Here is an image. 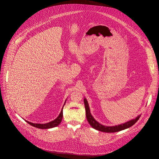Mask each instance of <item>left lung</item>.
<instances>
[{"label": "left lung", "mask_w": 159, "mask_h": 159, "mask_svg": "<svg viewBox=\"0 0 159 159\" xmlns=\"http://www.w3.org/2000/svg\"><path fill=\"white\" fill-rule=\"evenodd\" d=\"M84 104H85V114H86V117H87V120L88 123H89L90 125L92 127L93 129L98 130L99 131H102L105 133H115V132H118L120 131H122V130L126 129L127 128H129L130 127L133 126V125L140 118L141 115H139L134 119H132L131 121H127L125 123L118 125L115 126H105L103 125L100 124L98 123L96 120L93 118V117L91 115L90 113V109L89 107V104L87 99L84 98Z\"/></svg>", "instance_id": "1"}]
</instances>
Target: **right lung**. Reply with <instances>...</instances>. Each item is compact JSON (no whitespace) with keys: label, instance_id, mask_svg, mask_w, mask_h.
<instances>
[{"label":"right lung","instance_id":"right-lung-1","mask_svg":"<svg viewBox=\"0 0 159 159\" xmlns=\"http://www.w3.org/2000/svg\"><path fill=\"white\" fill-rule=\"evenodd\" d=\"M66 102L64 104V105H65ZM64 107V106H63ZM62 117H63V107H62V109L61 111V112L60 113V115H58V117H57L56 119H55L54 121H50L49 123H44V124H40V123H33L31 122H29L28 121H25L28 123L30 124V125L33 126V127H35L36 128L38 129H50V128H53V127H55L58 126V125L61 123V120H62Z\"/></svg>","mask_w":159,"mask_h":159}]
</instances>
